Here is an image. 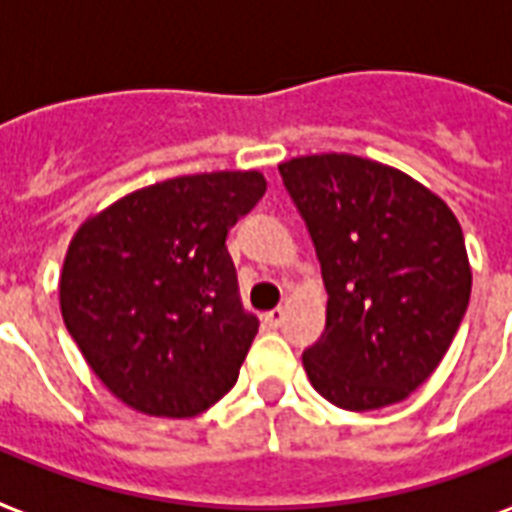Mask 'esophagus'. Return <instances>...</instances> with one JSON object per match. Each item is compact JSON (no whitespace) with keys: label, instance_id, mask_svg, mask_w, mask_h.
Masks as SVG:
<instances>
[{"label":"esophagus","instance_id":"obj_1","mask_svg":"<svg viewBox=\"0 0 512 512\" xmlns=\"http://www.w3.org/2000/svg\"><path fill=\"white\" fill-rule=\"evenodd\" d=\"M282 323H285V309H282V306H276V309H271V312L266 314L268 328H279Z\"/></svg>","mask_w":512,"mask_h":512}]
</instances>
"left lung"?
Here are the masks:
<instances>
[{
	"label": "left lung",
	"instance_id": "obj_1",
	"mask_svg": "<svg viewBox=\"0 0 512 512\" xmlns=\"http://www.w3.org/2000/svg\"><path fill=\"white\" fill-rule=\"evenodd\" d=\"M312 236L328 309L304 350L314 391L366 412L404 401L445 358L472 293L453 211L407 173L352 154L279 165Z\"/></svg>",
	"mask_w": 512,
	"mask_h": 512
}]
</instances>
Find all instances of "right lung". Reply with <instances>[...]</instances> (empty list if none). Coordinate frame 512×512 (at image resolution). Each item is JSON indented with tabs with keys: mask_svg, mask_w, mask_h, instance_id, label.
<instances>
[{
	"mask_svg": "<svg viewBox=\"0 0 512 512\" xmlns=\"http://www.w3.org/2000/svg\"><path fill=\"white\" fill-rule=\"evenodd\" d=\"M263 195L257 170L179 176L78 227L59 279L64 325L127 407L192 418L236 385L260 323L225 238Z\"/></svg>",
	"mask_w": 512,
	"mask_h": 512,
	"instance_id": "obj_1",
	"label": "right lung"
}]
</instances>
